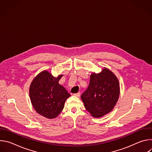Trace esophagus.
Here are the masks:
<instances>
[{
    "label": "esophagus",
    "mask_w": 152,
    "mask_h": 152,
    "mask_svg": "<svg viewBox=\"0 0 152 152\" xmlns=\"http://www.w3.org/2000/svg\"><path fill=\"white\" fill-rule=\"evenodd\" d=\"M80 92H78V93H75V94H73V95H74L75 96H77V97L80 96Z\"/></svg>",
    "instance_id": "1"
}]
</instances>
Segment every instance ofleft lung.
Listing matches in <instances>:
<instances>
[{
    "instance_id": "8db88e82",
    "label": "left lung",
    "mask_w": 152,
    "mask_h": 152,
    "mask_svg": "<svg viewBox=\"0 0 152 152\" xmlns=\"http://www.w3.org/2000/svg\"><path fill=\"white\" fill-rule=\"evenodd\" d=\"M120 94L119 82L107 69L93 73L88 87L81 95L84 106L93 117L99 118L111 112Z\"/></svg>"
}]
</instances>
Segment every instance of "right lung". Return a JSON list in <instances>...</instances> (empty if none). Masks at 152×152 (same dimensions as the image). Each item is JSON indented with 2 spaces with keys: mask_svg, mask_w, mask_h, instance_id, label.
I'll list each match as a JSON object with an SVG mask.
<instances>
[{
  "mask_svg": "<svg viewBox=\"0 0 152 152\" xmlns=\"http://www.w3.org/2000/svg\"><path fill=\"white\" fill-rule=\"evenodd\" d=\"M62 76L55 77L48 72L43 71L31 84L29 95L32 106L39 114L48 118L56 117L70 96L66 88L59 84Z\"/></svg>",
  "mask_w": 152,
  "mask_h": 152,
  "instance_id": "right-lung-1",
  "label": "right lung"
}]
</instances>
